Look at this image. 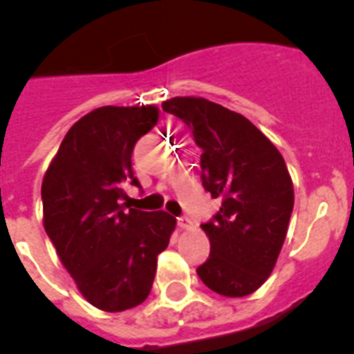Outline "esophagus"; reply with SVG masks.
Listing matches in <instances>:
<instances>
[{
  "label": "esophagus",
  "mask_w": 354,
  "mask_h": 354,
  "mask_svg": "<svg viewBox=\"0 0 354 354\" xmlns=\"http://www.w3.org/2000/svg\"><path fill=\"white\" fill-rule=\"evenodd\" d=\"M178 227L183 230H190V229H194V222L188 216H180L178 218Z\"/></svg>",
  "instance_id": "esophagus-1"
}]
</instances>
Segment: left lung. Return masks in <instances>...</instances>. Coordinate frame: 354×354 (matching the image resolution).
<instances>
[{
  "instance_id": "obj_1",
  "label": "left lung",
  "mask_w": 354,
  "mask_h": 354,
  "mask_svg": "<svg viewBox=\"0 0 354 354\" xmlns=\"http://www.w3.org/2000/svg\"><path fill=\"white\" fill-rule=\"evenodd\" d=\"M162 110L181 118L203 148V185L222 206L203 223L209 259L201 281L223 297L257 292L272 272L293 211V183L285 158L241 113L204 97H173Z\"/></svg>"
}]
</instances>
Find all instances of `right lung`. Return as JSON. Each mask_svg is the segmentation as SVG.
Masks as SVG:
<instances>
[{"mask_svg":"<svg viewBox=\"0 0 354 354\" xmlns=\"http://www.w3.org/2000/svg\"><path fill=\"white\" fill-rule=\"evenodd\" d=\"M158 120V108L101 106L75 122L41 183L43 227L82 295L120 313L150 295L157 257L176 218L132 209L124 183L134 178V145Z\"/></svg>","mask_w":354,"mask_h":354,"instance_id":"right-lung-1","label":"right lung"}]
</instances>
